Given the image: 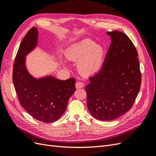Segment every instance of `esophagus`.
Masks as SVG:
<instances>
[{
  "label": "esophagus",
  "mask_w": 156,
  "mask_h": 156,
  "mask_svg": "<svg viewBox=\"0 0 156 156\" xmlns=\"http://www.w3.org/2000/svg\"><path fill=\"white\" fill-rule=\"evenodd\" d=\"M84 87V84L82 83V82H77L76 84H75V87H76V88L79 89V88H81Z\"/></svg>",
  "instance_id": "obj_1"
}]
</instances>
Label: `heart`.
I'll return each mask as SVG.
<instances>
[{
  "label": "heart",
  "mask_w": 156,
  "mask_h": 156,
  "mask_svg": "<svg viewBox=\"0 0 156 156\" xmlns=\"http://www.w3.org/2000/svg\"><path fill=\"white\" fill-rule=\"evenodd\" d=\"M67 58L77 62L80 73L86 76L96 73L100 69L105 56L103 47L90 39H84L72 45L66 51Z\"/></svg>",
  "instance_id": "heart-1"
}]
</instances>
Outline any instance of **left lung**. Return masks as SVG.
<instances>
[{
  "mask_svg": "<svg viewBox=\"0 0 156 156\" xmlns=\"http://www.w3.org/2000/svg\"><path fill=\"white\" fill-rule=\"evenodd\" d=\"M111 44L103 66L85 87L87 107L95 119L115 120L133 105L141 84L138 53L124 33L107 32Z\"/></svg>",
  "mask_w": 156,
  "mask_h": 156,
  "instance_id": "obj_1",
  "label": "left lung"
}]
</instances>
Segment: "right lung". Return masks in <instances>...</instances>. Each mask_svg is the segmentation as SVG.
Wrapping results in <instances>:
<instances>
[{"mask_svg":"<svg viewBox=\"0 0 156 156\" xmlns=\"http://www.w3.org/2000/svg\"><path fill=\"white\" fill-rule=\"evenodd\" d=\"M38 32L33 27L23 39L13 64V82L20 104L37 120L53 122L59 119L75 91V79L62 81L48 75L36 79L29 73L25 56L37 46Z\"/></svg>","mask_w":156,"mask_h":156,"instance_id":"1","label":"right lung"}]
</instances>
